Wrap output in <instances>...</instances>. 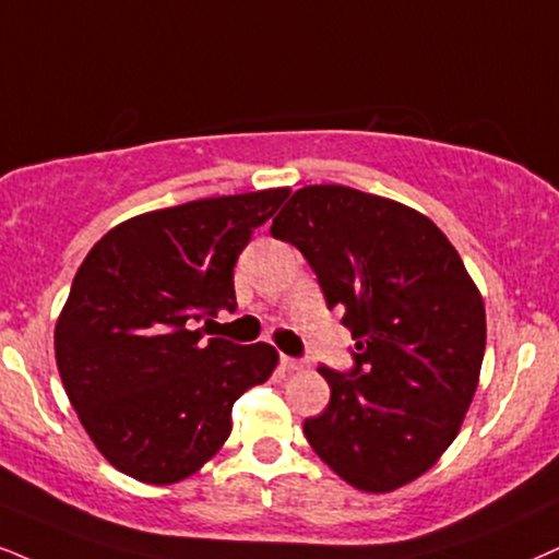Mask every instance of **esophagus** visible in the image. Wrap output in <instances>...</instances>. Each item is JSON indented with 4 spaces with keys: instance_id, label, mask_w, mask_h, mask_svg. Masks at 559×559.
<instances>
[{
    "instance_id": "1",
    "label": "esophagus",
    "mask_w": 559,
    "mask_h": 559,
    "mask_svg": "<svg viewBox=\"0 0 559 559\" xmlns=\"http://www.w3.org/2000/svg\"><path fill=\"white\" fill-rule=\"evenodd\" d=\"M281 366H284L286 371H301V369H304V361H301V358L281 356Z\"/></svg>"
}]
</instances>
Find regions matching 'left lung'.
Returning <instances> with one entry per match:
<instances>
[{
    "label": "left lung",
    "instance_id": "1",
    "mask_svg": "<svg viewBox=\"0 0 559 559\" xmlns=\"http://www.w3.org/2000/svg\"><path fill=\"white\" fill-rule=\"evenodd\" d=\"M271 235L299 247L356 341L353 371L317 369L330 405L304 420L309 447L356 490L413 483L451 447L477 392L483 294L428 216L356 188L296 190Z\"/></svg>",
    "mask_w": 559,
    "mask_h": 559
}]
</instances>
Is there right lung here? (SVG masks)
I'll list each match as a JSON object with an SVG mask.
<instances>
[{"label":"right lung","instance_id":"obj_1","mask_svg":"<svg viewBox=\"0 0 559 559\" xmlns=\"http://www.w3.org/2000/svg\"><path fill=\"white\" fill-rule=\"evenodd\" d=\"M292 190L201 198L112 227L87 252L53 330L63 390L123 475L173 485L231 433V405L278 366L273 345L203 343L195 320L235 312V263Z\"/></svg>","mask_w":559,"mask_h":559}]
</instances>
